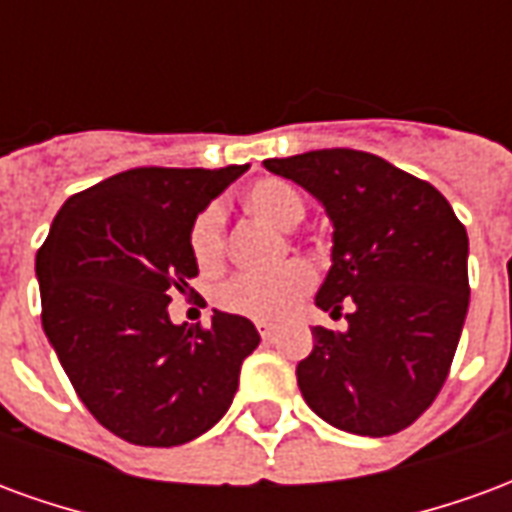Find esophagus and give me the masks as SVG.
<instances>
[{
	"label": "esophagus",
	"instance_id": "34e87169",
	"mask_svg": "<svg viewBox=\"0 0 512 512\" xmlns=\"http://www.w3.org/2000/svg\"><path fill=\"white\" fill-rule=\"evenodd\" d=\"M257 332H260L263 340H274V337H277V329H274V326H257Z\"/></svg>",
	"mask_w": 512,
	"mask_h": 512
}]
</instances>
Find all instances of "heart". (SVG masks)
Wrapping results in <instances>:
<instances>
[{"mask_svg": "<svg viewBox=\"0 0 512 512\" xmlns=\"http://www.w3.org/2000/svg\"><path fill=\"white\" fill-rule=\"evenodd\" d=\"M244 208L260 222L290 233L304 219L307 205L301 191L282 178H260L241 194ZM189 252L200 271H216L224 260V213L219 205H205L189 224ZM312 288V271L304 263H290L268 277H235L216 293L219 310L255 323H279L299 310Z\"/></svg>", "mask_w": 512, "mask_h": 512, "instance_id": "b5f03b06", "label": "heart"}]
</instances>
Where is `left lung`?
Wrapping results in <instances>:
<instances>
[{
  "instance_id": "1",
  "label": "left lung",
  "mask_w": 512,
  "mask_h": 512,
  "mask_svg": "<svg viewBox=\"0 0 512 512\" xmlns=\"http://www.w3.org/2000/svg\"><path fill=\"white\" fill-rule=\"evenodd\" d=\"M334 224L315 304L348 329L315 326L296 367L307 406L356 436H392L436 400L469 310L466 227L428 180L348 147L268 158Z\"/></svg>"
}]
</instances>
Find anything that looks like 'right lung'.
<instances>
[{
	"instance_id": "1",
	"label": "right lung",
	"mask_w": 512,
	"mask_h": 512,
	"mask_svg": "<svg viewBox=\"0 0 512 512\" xmlns=\"http://www.w3.org/2000/svg\"><path fill=\"white\" fill-rule=\"evenodd\" d=\"M246 167H136L73 194L35 257L43 332L76 395L139 447H178L230 408L255 323L213 310L175 326L169 301L194 293L189 224Z\"/></svg>"
}]
</instances>
